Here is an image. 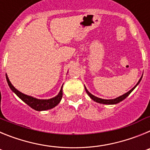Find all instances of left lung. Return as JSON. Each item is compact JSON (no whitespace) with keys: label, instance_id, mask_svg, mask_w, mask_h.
<instances>
[{"label":"left lung","instance_id":"obj_1","mask_svg":"<svg viewBox=\"0 0 150 150\" xmlns=\"http://www.w3.org/2000/svg\"><path fill=\"white\" fill-rule=\"evenodd\" d=\"M141 79H142V76H141V78L140 79V80L138 81V83H137V85L135 86L133 88H132V89L130 90L129 91H128L127 93L124 94L123 95H122V96H120L118 97V98H116L115 99H111V100H106V99H102V98H98V97L95 96V95H91V93H90L89 91H88V90L86 89V86H85V89H86V91L87 92V94L88 95V96L91 98V99L93 100H95V102H98V103H100V104H118V103H120V101H122V100H123L124 99H125L127 98V97L128 96V95H130V93L132 92V91H133L134 89L135 88V87L137 86V85L139 84V83L140 82V80H141Z\"/></svg>","mask_w":150,"mask_h":150}]
</instances>
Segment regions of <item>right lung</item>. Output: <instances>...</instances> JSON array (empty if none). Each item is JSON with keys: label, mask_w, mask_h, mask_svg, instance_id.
Here are the masks:
<instances>
[{"label": "right lung", "mask_w": 150, "mask_h": 150, "mask_svg": "<svg viewBox=\"0 0 150 150\" xmlns=\"http://www.w3.org/2000/svg\"><path fill=\"white\" fill-rule=\"evenodd\" d=\"M6 81H7L8 85L10 86V89L17 95V96L23 100L25 104H27L29 107H30L32 109L38 111H42V110H50L55 107V106L58 105L59 104V102L61 101L62 98V87L61 88L60 91H59V95L55 96V98L51 99H48V100H40V99H37L35 98H33L31 96H28L25 94L22 93L16 89L15 87L13 86V85L10 83V79L8 78L7 75L6 74Z\"/></svg>", "instance_id": "obj_1"}]
</instances>
